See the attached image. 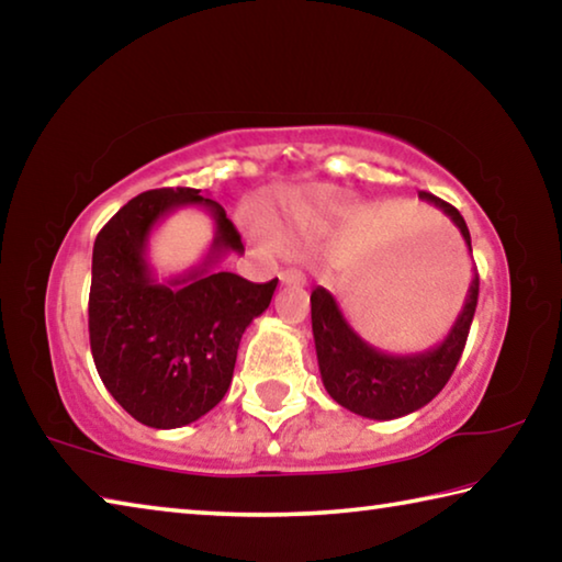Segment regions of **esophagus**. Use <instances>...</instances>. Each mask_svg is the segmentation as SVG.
<instances>
[{"label":"esophagus","instance_id":"obj_1","mask_svg":"<svg viewBox=\"0 0 562 562\" xmlns=\"http://www.w3.org/2000/svg\"><path fill=\"white\" fill-rule=\"evenodd\" d=\"M304 272L302 270H294V268H288V270H282L280 272V282L282 284H304Z\"/></svg>","mask_w":562,"mask_h":562}]
</instances>
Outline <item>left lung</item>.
<instances>
[{
	"label": "left lung",
	"mask_w": 562,
	"mask_h": 562,
	"mask_svg": "<svg viewBox=\"0 0 562 562\" xmlns=\"http://www.w3.org/2000/svg\"><path fill=\"white\" fill-rule=\"evenodd\" d=\"M459 227L465 247L471 250V233L463 215L441 198L418 193ZM312 335L319 361L322 384L339 406L364 418L389 422L416 412L431 402L449 382L469 337L479 304V272H473L469 294L449 335L436 347L416 355H386L361 339L341 315L335 294L325 288L312 290Z\"/></svg>",
	"instance_id": "obj_1"
}]
</instances>
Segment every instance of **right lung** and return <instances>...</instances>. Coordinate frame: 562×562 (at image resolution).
Wrapping results in <instances>:
<instances>
[{"mask_svg": "<svg viewBox=\"0 0 562 562\" xmlns=\"http://www.w3.org/2000/svg\"><path fill=\"white\" fill-rule=\"evenodd\" d=\"M186 204L212 213V250L198 269L158 281L145 260L147 237ZM243 250L223 205L195 188L148 190L101 227L91 260V355L103 386L136 422L180 429L221 404L245 329L278 288V278L255 284L215 270L225 252Z\"/></svg>", "mask_w": 562, "mask_h": 562, "instance_id": "right-lung-1", "label": "right lung"}]
</instances>
